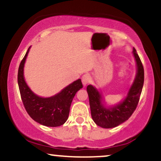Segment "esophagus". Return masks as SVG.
Returning a JSON list of instances; mask_svg holds the SVG:
<instances>
[{
  "instance_id": "obj_1",
  "label": "esophagus",
  "mask_w": 161,
  "mask_h": 161,
  "mask_svg": "<svg viewBox=\"0 0 161 161\" xmlns=\"http://www.w3.org/2000/svg\"><path fill=\"white\" fill-rule=\"evenodd\" d=\"M90 76L88 74H84L82 76V82L84 86H86L87 84L90 82Z\"/></svg>"
}]
</instances>
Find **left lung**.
Segmentation results:
<instances>
[{
	"label": "left lung",
	"instance_id": "obj_1",
	"mask_svg": "<svg viewBox=\"0 0 161 161\" xmlns=\"http://www.w3.org/2000/svg\"><path fill=\"white\" fill-rule=\"evenodd\" d=\"M133 54L137 63V75L127 97L120 103L111 108L105 107L100 93L92 85H87L91 117L94 123L102 128L111 129L120 125L131 117L137 106L143 86L144 69L135 48Z\"/></svg>",
	"mask_w": 161,
	"mask_h": 161
}]
</instances>
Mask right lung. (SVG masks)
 <instances>
[{
    "mask_svg": "<svg viewBox=\"0 0 161 161\" xmlns=\"http://www.w3.org/2000/svg\"><path fill=\"white\" fill-rule=\"evenodd\" d=\"M30 48V47L20 63L18 73V87L24 106L30 117L37 123L49 127L62 125L68 119L75 94L82 88V81L80 79H77L53 97H38L30 90L24 77V63Z\"/></svg>",
    "mask_w": 161,
    "mask_h": 161,
    "instance_id": "right-lung-1",
    "label": "right lung"
}]
</instances>
